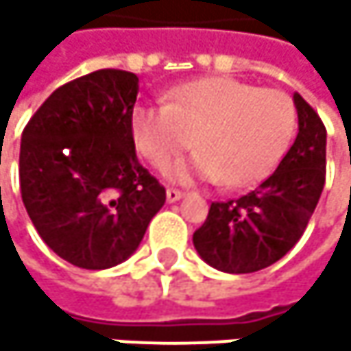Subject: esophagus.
Segmentation results:
<instances>
[{
  "label": "esophagus",
  "mask_w": 351,
  "mask_h": 351,
  "mask_svg": "<svg viewBox=\"0 0 351 351\" xmlns=\"http://www.w3.org/2000/svg\"><path fill=\"white\" fill-rule=\"evenodd\" d=\"M185 193L181 191V189H174V187H168L166 189V197H168V202H177V199H181Z\"/></svg>",
  "instance_id": "esophagus-1"
}]
</instances>
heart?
<instances>
[{
  "instance_id": "obj_1",
  "label": "heart",
  "mask_w": 351,
  "mask_h": 351,
  "mask_svg": "<svg viewBox=\"0 0 351 351\" xmlns=\"http://www.w3.org/2000/svg\"><path fill=\"white\" fill-rule=\"evenodd\" d=\"M297 111L289 94L234 77L193 80L168 94L164 105L132 111L141 156L162 168L193 145L199 156L179 162L170 177H202L244 187L265 179L295 134Z\"/></svg>"
}]
</instances>
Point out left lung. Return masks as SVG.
Segmentation results:
<instances>
[{"label":"left lung","mask_w":351,"mask_h":351,"mask_svg":"<svg viewBox=\"0 0 351 351\" xmlns=\"http://www.w3.org/2000/svg\"><path fill=\"white\" fill-rule=\"evenodd\" d=\"M299 132L274 174L246 195L213 202L193 246L208 265L252 274L280 261L299 242L326 179V128L316 109L295 94Z\"/></svg>","instance_id":"left-lung-1"}]
</instances>
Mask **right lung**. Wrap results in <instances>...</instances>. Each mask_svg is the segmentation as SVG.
<instances>
[{"instance_id": "1", "label": "right lung", "mask_w": 351, "mask_h": 351, "mask_svg": "<svg viewBox=\"0 0 351 351\" xmlns=\"http://www.w3.org/2000/svg\"><path fill=\"white\" fill-rule=\"evenodd\" d=\"M138 77L99 69L56 88L23 130L21 195L42 240L82 269L138 248L166 189L136 160Z\"/></svg>"}]
</instances>
